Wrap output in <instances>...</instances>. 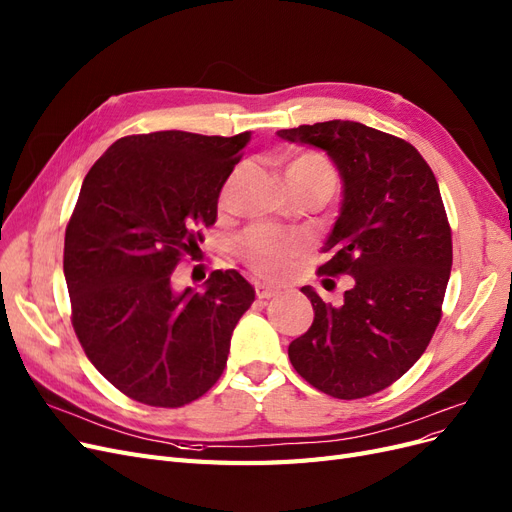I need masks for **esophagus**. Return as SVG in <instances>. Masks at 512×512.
Returning <instances> with one entry per match:
<instances>
[{
  "mask_svg": "<svg viewBox=\"0 0 512 512\" xmlns=\"http://www.w3.org/2000/svg\"><path fill=\"white\" fill-rule=\"evenodd\" d=\"M255 293L259 299H270V297L278 295V289L266 285V282H255Z\"/></svg>",
  "mask_w": 512,
  "mask_h": 512,
  "instance_id": "obj_1",
  "label": "esophagus"
}]
</instances>
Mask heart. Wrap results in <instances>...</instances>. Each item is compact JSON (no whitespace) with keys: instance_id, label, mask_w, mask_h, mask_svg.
Listing matches in <instances>:
<instances>
[{"instance_id":"heart-1","label":"heart","mask_w":512,"mask_h":512,"mask_svg":"<svg viewBox=\"0 0 512 512\" xmlns=\"http://www.w3.org/2000/svg\"><path fill=\"white\" fill-rule=\"evenodd\" d=\"M285 181L289 189L308 187V185H323L331 192L335 185V170L314 151H304L291 158L285 166ZM227 202V187L221 192V204ZM306 240L297 234L278 232L270 225H255L246 232L238 244V253L255 274L276 278L282 276L293 259L304 251Z\"/></svg>"}]
</instances>
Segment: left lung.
<instances>
[{
	"mask_svg": "<svg viewBox=\"0 0 512 512\" xmlns=\"http://www.w3.org/2000/svg\"><path fill=\"white\" fill-rule=\"evenodd\" d=\"M278 137L325 149L339 168L342 213L318 276H352L337 306L301 289L314 323L291 342V365L333 399H365L415 365L443 316L453 251L439 183L411 143L361 122L304 124Z\"/></svg>",
	"mask_w": 512,
	"mask_h": 512,
	"instance_id": "left-lung-1",
	"label": "left lung"
}]
</instances>
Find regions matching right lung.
I'll return each mask as SVG.
<instances>
[{
	"mask_svg": "<svg viewBox=\"0 0 512 512\" xmlns=\"http://www.w3.org/2000/svg\"><path fill=\"white\" fill-rule=\"evenodd\" d=\"M251 132L128 135L92 164L65 230L71 325L109 384L149 407L200 399L221 377L255 291L236 270L177 291L173 272L200 251L219 192Z\"/></svg>",
	"mask_w": 512,
	"mask_h": 512,
	"instance_id": "right-lung-1",
	"label": "right lung"
}]
</instances>
